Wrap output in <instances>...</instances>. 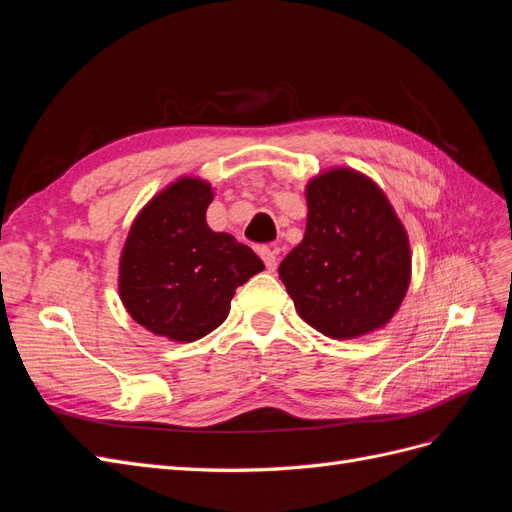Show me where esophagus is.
I'll return each mask as SVG.
<instances>
[{"label": "esophagus", "mask_w": 512, "mask_h": 512, "mask_svg": "<svg viewBox=\"0 0 512 512\" xmlns=\"http://www.w3.org/2000/svg\"><path fill=\"white\" fill-rule=\"evenodd\" d=\"M258 256L262 258V262H265V267H267V271H275V267H277V254H275V250H271V247H260L258 250Z\"/></svg>", "instance_id": "obj_1"}]
</instances>
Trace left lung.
Masks as SVG:
<instances>
[{
	"instance_id": "obj_1",
	"label": "left lung",
	"mask_w": 512,
	"mask_h": 512,
	"mask_svg": "<svg viewBox=\"0 0 512 512\" xmlns=\"http://www.w3.org/2000/svg\"><path fill=\"white\" fill-rule=\"evenodd\" d=\"M277 271L307 324L352 339L380 329L406 297L408 235L374 181L335 168L309 181L305 237Z\"/></svg>"
}]
</instances>
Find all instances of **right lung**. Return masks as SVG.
I'll return each mask as SVG.
<instances>
[{
    "instance_id": "add662e5",
    "label": "right lung",
    "mask_w": 512,
    "mask_h": 512,
    "mask_svg": "<svg viewBox=\"0 0 512 512\" xmlns=\"http://www.w3.org/2000/svg\"><path fill=\"white\" fill-rule=\"evenodd\" d=\"M211 185L181 179L138 215L121 252L119 292L130 316L156 335L194 342L226 320L230 299L262 260L205 213Z\"/></svg>"
}]
</instances>
